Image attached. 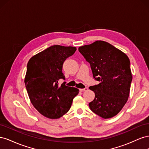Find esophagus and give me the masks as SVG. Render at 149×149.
Listing matches in <instances>:
<instances>
[{
  "label": "esophagus",
  "mask_w": 149,
  "mask_h": 149,
  "mask_svg": "<svg viewBox=\"0 0 149 149\" xmlns=\"http://www.w3.org/2000/svg\"><path fill=\"white\" fill-rule=\"evenodd\" d=\"M88 89V88H83V89H79V91H81V92H83V91H87Z\"/></svg>",
  "instance_id": "34e87169"
}]
</instances>
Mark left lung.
I'll use <instances>...</instances> for the list:
<instances>
[{
	"label": "left lung",
	"mask_w": 149,
	"mask_h": 149,
	"mask_svg": "<svg viewBox=\"0 0 149 149\" xmlns=\"http://www.w3.org/2000/svg\"><path fill=\"white\" fill-rule=\"evenodd\" d=\"M78 50L89 63L93 78L100 82L89 88L95 93L89 103L90 109L104 119L116 116L127 101L132 80L128 56L101 40L80 47Z\"/></svg>",
	"instance_id": "8db88e82"
}]
</instances>
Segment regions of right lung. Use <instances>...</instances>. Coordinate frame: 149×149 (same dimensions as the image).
<instances>
[{"label":"right lung","instance_id":"1","mask_svg":"<svg viewBox=\"0 0 149 149\" xmlns=\"http://www.w3.org/2000/svg\"><path fill=\"white\" fill-rule=\"evenodd\" d=\"M76 50L73 47L56 45L37 53L29 60L25 84L30 100L40 114L49 119H58L68 111L79 89L59 85L65 79L62 68L67 58Z\"/></svg>","mask_w":149,"mask_h":149}]
</instances>
